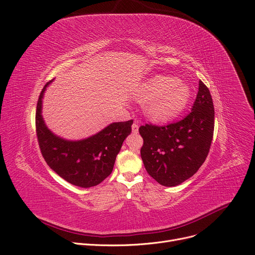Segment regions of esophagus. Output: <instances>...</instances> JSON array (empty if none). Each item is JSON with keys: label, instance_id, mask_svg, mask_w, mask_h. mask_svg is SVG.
<instances>
[{"label": "esophagus", "instance_id": "1", "mask_svg": "<svg viewBox=\"0 0 255 255\" xmlns=\"http://www.w3.org/2000/svg\"><path fill=\"white\" fill-rule=\"evenodd\" d=\"M131 130H132L133 133H137V132L139 131V126H138V124H136V123L132 124V126H131Z\"/></svg>", "mask_w": 255, "mask_h": 255}]
</instances>
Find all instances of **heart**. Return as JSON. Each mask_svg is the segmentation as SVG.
I'll return each mask as SVG.
<instances>
[{"label":"heart","mask_w":255,"mask_h":255,"mask_svg":"<svg viewBox=\"0 0 255 255\" xmlns=\"http://www.w3.org/2000/svg\"><path fill=\"white\" fill-rule=\"evenodd\" d=\"M134 97L146 101L148 116L156 122H167L180 114L188 103L190 92L187 85L175 78L156 75L143 82Z\"/></svg>","instance_id":"b5f03b06"}]
</instances>
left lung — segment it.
<instances>
[{
	"instance_id": "obj_1",
	"label": "left lung",
	"mask_w": 255,
	"mask_h": 255,
	"mask_svg": "<svg viewBox=\"0 0 255 255\" xmlns=\"http://www.w3.org/2000/svg\"><path fill=\"white\" fill-rule=\"evenodd\" d=\"M141 157L147 173L163 186H176L197 173L210 150L214 132V106L203 81L191 112L166 126L145 124Z\"/></svg>"
}]
</instances>
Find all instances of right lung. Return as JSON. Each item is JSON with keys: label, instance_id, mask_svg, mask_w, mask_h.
<instances>
[{"label": "right lung", "instance_id": "obj_1", "mask_svg": "<svg viewBox=\"0 0 255 255\" xmlns=\"http://www.w3.org/2000/svg\"><path fill=\"white\" fill-rule=\"evenodd\" d=\"M43 87L36 110V133L42 156L48 166L69 183L79 187L100 184L112 172L116 155L131 131L132 121L114 123L95 136L72 142L53 134L41 116Z\"/></svg>", "mask_w": 255, "mask_h": 255}]
</instances>
